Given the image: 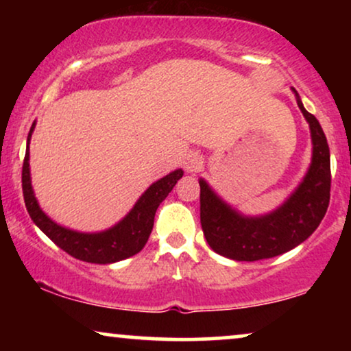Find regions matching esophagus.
Listing matches in <instances>:
<instances>
[{
    "instance_id": "esophagus-1",
    "label": "esophagus",
    "mask_w": 351,
    "mask_h": 351,
    "mask_svg": "<svg viewBox=\"0 0 351 351\" xmlns=\"http://www.w3.org/2000/svg\"><path fill=\"white\" fill-rule=\"evenodd\" d=\"M203 167V158L196 153H191V155L186 156L185 160V169L189 172H198Z\"/></svg>"
}]
</instances>
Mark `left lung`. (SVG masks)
Here are the masks:
<instances>
[{"instance_id": "obj_1", "label": "left lung", "mask_w": 351, "mask_h": 351, "mask_svg": "<svg viewBox=\"0 0 351 351\" xmlns=\"http://www.w3.org/2000/svg\"><path fill=\"white\" fill-rule=\"evenodd\" d=\"M297 105L310 124L313 161L295 193L263 217H243L220 201L204 180H199V217L204 238L220 256L256 262L276 257L304 243L318 228L330 198L329 145L315 114Z\"/></svg>"}]
</instances>
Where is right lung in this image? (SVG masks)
I'll return each instance as SVG.
<instances>
[{
	"instance_id": "add662e5",
	"label": "right lung",
	"mask_w": 351,
	"mask_h": 351,
	"mask_svg": "<svg viewBox=\"0 0 351 351\" xmlns=\"http://www.w3.org/2000/svg\"><path fill=\"white\" fill-rule=\"evenodd\" d=\"M33 128L30 129L27 141L30 142ZM184 176V171L177 169L161 180H158L141 196L131 213L118 225L102 233H78L69 228L60 227L52 222L40 209L33 195L30 184V169H28V145L22 166V191L28 214L36 227L46 234L51 241H54L60 249H64L71 257L89 263H113L123 258H128L134 254L141 252L148 241L155 213L161 201L171 193L177 180Z\"/></svg>"
}]
</instances>
